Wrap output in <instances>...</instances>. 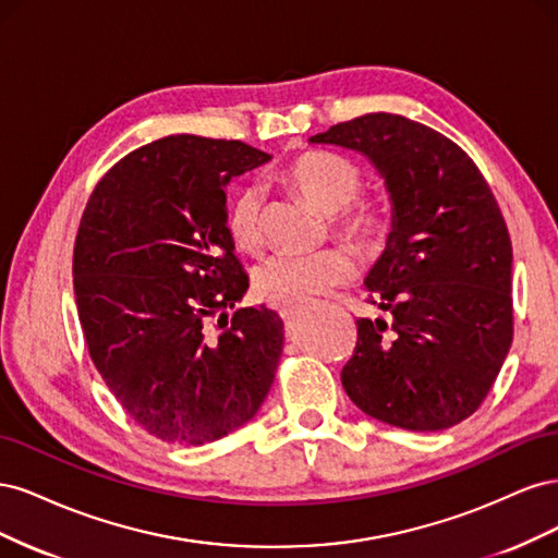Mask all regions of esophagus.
<instances>
[{"label":"esophagus","mask_w":558,"mask_h":558,"mask_svg":"<svg viewBox=\"0 0 558 558\" xmlns=\"http://www.w3.org/2000/svg\"><path fill=\"white\" fill-rule=\"evenodd\" d=\"M300 310V305H293V302H289V305H281V310H279V314H281V318L283 320H289V318H293L295 316V312Z\"/></svg>","instance_id":"obj_1"}]
</instances>
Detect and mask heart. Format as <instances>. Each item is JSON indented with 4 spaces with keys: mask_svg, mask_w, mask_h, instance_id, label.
<instances>
[{
    "mask_svg": "<svg viewBox=\"0 0 558 558\" xmlns=\"http://www.w3.org/2000/svg\"><path fill=\"white\" fill-rule=\"evenodd\" d=\"M281 181L307 205L326 214L330 232L361 258L375 260L391 244L393 211L384 199L359 197L365 179L356 162L330 154H302L283 167ZM226 230L238 251L258 253L263 248V193L258 185H242L230 197ZM351 277V253L344 246H328L307 256H269L253 272V289L272 302L298 305Z\"/></svg>",
    "mask_w": 558,
    "mask_h": 558,
    "instance_id": "obj_1",
    "label": "heart"
}]
</instances>
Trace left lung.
I'll list each match as a JSON object with an SVG mask.
<instances>
[{
	"mask_svg": "<svg viewBox=\"0 0 558 558\" xmlns=\"http://www.w3.org/2000/svg\"><path fill=\"white\" fill-rule=\"evenodd\" d=\"M310 142L361 150L386 179L393 238L367 275V302L342 367L347 396L404 430L475 414L514 332L512 242L492 185L465 150L398 113H365Z\"/></svg>",
	"mask_w": 558,
	"mask_h": 558,
	"instance_id": "1",
	"label": "left lung"
}]
</instances>
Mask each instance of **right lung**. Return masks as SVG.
Listing matches in <instances>:
<instances>
[{"label": "right lung", "instance_id": "right-lung-1", "mask_svg": "<svg viewBox=\"0 0 558 558\" xmlns=\"http://www.w3.org/2000/svg\"><path fill=\"white\" fill-rule=\"evenodd\" d=\"M267 160L238 140L170 134L118 160L83 209L72 267L83 337L121 408L162 442L232 433L275 381L279 314H223L248 289L223 189Z\"/></svg>", "mask_w": 558, "mask_h": 558}]
</instances>
